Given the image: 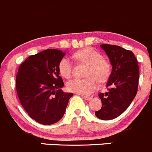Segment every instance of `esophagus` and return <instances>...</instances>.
I'll use <instances>...</instances> for the list:
<instances>
[{
    "label": "esophagus",
    "instance_id": "esophagus-1",
    "mask_svg": "<svg viewBox=\"0 0 152 152\" xmlns=\"http://www.w3.org/2000/svg\"><path fill=\"white\" fill-rule=\"evenodd\" d=\"M82 97H83L85 100H91V99H92V97L88 96H82Z\"/></svg>",
    "mask_w": 152,
    "mask_h": 152
}]
</instances>
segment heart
I'll list each match as a JSON object with an SVG mask.
<instances>
[{
  "instance_id": "heart-1",
  "label": "heart",
  "mask_w": 152,
  "mask_h": 152,
  "mask_svg": "<svg viewBox=\"0 0 152 152\" xmlns=\"http://www.w3.org/2000/svg\"><path fill=\"white\" fill-rule=\"evenodd\" d=\"M73 58L79 62L88 64L85 79H73L67 84L72 92L82 95H90L97 88L99 82H104L110 75L111 66L102 58L100 53L91 48H84L73 54ZM73 65L69 58H62L58 64V71L63 77L69 79L72 76Z\"/></svg>"
}]
</instances>
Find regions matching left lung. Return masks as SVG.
<instances>
[{
    "label": "left lung",
    "instance_id": "8db88e82",
    "mask_svg": "<svg viewBox=\"0 0 152 152\" xmlns=\"http://www.w3.org/2000/svg\"><path fill=\"white\" fill-rule=\"evenodd\" d=\"M112 64L107 83V92L100 93L102 107L95 112L100 120H109L121 115L134 99L138 89L139 66L131 50L120 46L101 45Z\"/></svg>",
    "mask_w": 152,
    "mask_h": 152
}]
</instances>
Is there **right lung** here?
I'll return each instance as SVG.
<instances>
[{"instance_id": "right-lung-1", "label": "right lung", "mask_w": 152, "mask_h": 152, "mask_svg": "<svg viewBox=\"0 0 152 152\" xmlns=\"http://www.w3.org/2000/svg\"><path fill=\"white\" fill-rule=\"evenodd\" d=\"M65 53L48 49L28 57L16 75V91L28 115L37 123L51 125L59 121L73 95L64 93L58 71L59 61Z\"/></svg>"}]
</instances>
